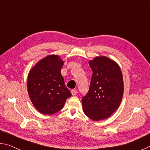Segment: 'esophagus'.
<instances>
[{
    "instance_id": "esophagus-1",
    "label": "esophagus",
    "mask_w": 150,
    "mask_h": 150,
    "mask_svg": "<svg viewBox=\"0 0 150 150\" xmlns=\"http://www.w3.org/2000/svg\"><path fill=\"white\" fill-rule=\"evenodd\" d=\"M71 94H72L73 96L77 95V91H76V90H72L71 91Z\"/></svg>"
}]
</instances>
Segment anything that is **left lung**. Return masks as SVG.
Here are the masks:
<instances>
[{
  "label": "left lung",
  "instance_id": "1",
  "mask_svg": "<svg viewBox=\"0 0 150 150\" xmlns=\"http://www.w3.org/2000/svg\"><path fill=\"white\" fill-rule=\"evenodd\" d=\"M93 70L89 90L82 98L83 112L95 121L106 119L120 106L124 93L122 71L115 61L105 56L89 61Z\"/></svg>",
  "mask_w": 150,
  "mask_h": 150
}]
</instances>
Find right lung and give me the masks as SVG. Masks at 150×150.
<instances>
[{
    "mask_svg": "<svg viewBox=\"0 0 150 150\" xmlns=\"http://www.w3.org/2000/svg\"><path fill=\"white\" fill-rule=\"evenodd\" d=\"M63 63L59 55H47L39 61L28 75L30 100L44 115H51L62 110L67 98L71 96L61 74Z\"/></svg>",
    "mask_w": 150,
    "mask_h": 150,
    "instance_id": "obj_1",
    "label": "right lung"
}]
</instances>
